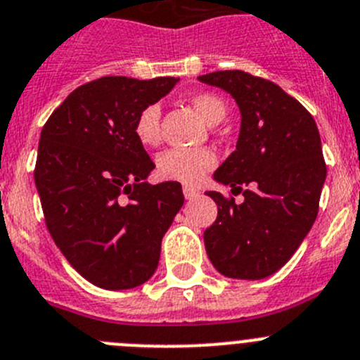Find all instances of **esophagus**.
Listing matches in <instances>:
<instances>
[{"mask_svg":"<svg viewBox=\"0 0 360 360\" xmlns=\"http://www.w3.org/2000/svg\"><path fill=\"white\" fill-rule=\"evenodd\" d=\"M183 193H184V199L186 200H193L199 197V190H195V188H191V186H184Z\"/></svg>","mask_w":360,"mask_h":360,"instance_id":"34e87169","label":"esophagus"}]
</instances>
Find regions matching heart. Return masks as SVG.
I'll return each instance as SVG.
<instances>
[{
  "label": "heart",
  "instance_id": "heart-1",
  "mask_svg": "<svg viewBox=\"0 0 360 360\" xmlns=\"http://www.w3.org/2000/svg\"><path fill=\"white\" fill-rule=\"evenodd\" d=\"M191 106L197 115L210 126L226 117V104L211 94L191 97ZM160 106L149 104L134 120V134L143 146H154L160 140ZM217 165V156L210 149H169L158 156L156 169L163 179L197 184Z\"/></svg>",
  "mask_w": 360,
  "mask_h": 360
}]
</instances>
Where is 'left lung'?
<instances>
[{
  "instance_id": "obj_1",
  "label": "left lung",
  "mask_w": 360,
  "mask_h": 360,
  "mask_svg": "<svg viewBox=\"0 0 360 360\" xmlns=\"http://www.w3.org/2000/svg\"><path fill=\"white\" fill-rule=\"evenodd\" d=\"M199 82L233 96L241 124L236 149L213 179L245 200L207 191L218 217L204 231L211 264L224 277L259 281L290 261L316 220L327 167L311 113L268 79L243 70H217Z\"/></svg>"
}]
</instances>
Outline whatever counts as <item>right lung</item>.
Wrapping results in <instances>:
<instances>
[{
    "instance_id": "obj_1",
    "label": "right lung",
    "mask_w": 360,
    "mask_h": 360,
    "mask_svg": "<svg viewBox=\"0 0 360 360\" xmlns=\"http://www.w3.org/2000/svg\"><path fill=\"white\" fill-rule=\"evenodd\" d=\"M177 82L104 76L70 92L40 133L35 186L46 226L70 266L103 290L153 277L184 204L176 181L146 183L154 163L134 134L139 113Z\"/></svg>"
}]
</instances>
